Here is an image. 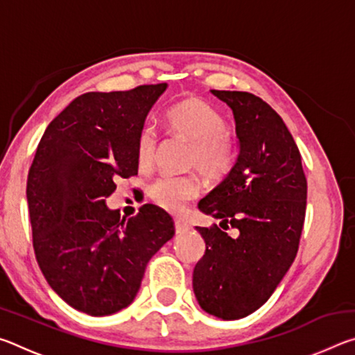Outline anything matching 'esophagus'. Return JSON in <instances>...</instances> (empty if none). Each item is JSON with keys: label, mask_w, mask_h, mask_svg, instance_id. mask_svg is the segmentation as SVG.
<instances>
[{"label": "esophagus", "mask_w": 355, "mask_h": 355, "mask_svg": "<svg viewBox=\"0 0 355 355\" xmlns=\"http://www.w3.org/2000/svg\"><path fill=\"white\" fill-rule=\"evenodd\" d=\"M191 230V225L188 222L183 220V219H175V232L177 235H184V233H188Z\"/></svg>", "instance_id": "34e87169"}]
</instances>
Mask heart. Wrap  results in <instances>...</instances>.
<instances>
[{"label": "heart", "instance_id": "heart-1", "mask_svg": "<svg viewBox=\"0 0 355 355\" xmlns=\"http://www.w3.org/2000/svg\"><path fill=\"white\" fill-rule=\"evenodd\" d=\"M166 122L173 133L192 142L189 166L197 167L209 180L224 178L236 161V142L225 130L222 114L202 98H186L166 112ZM158 152V135L152 125H144L136 136V163L148 171ZM200 192L197 175H163L150 184L148 196L156 205L171 213H182L186 203Z\"/></svg>", "mask_w": 355, "mask_h": 355}]
</instances>
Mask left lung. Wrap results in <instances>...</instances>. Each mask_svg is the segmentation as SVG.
Returning <instances> with one entry per match:
<instances>
[{"instance_id": "8db88e82", "label": "left lung", "mask_w": 355, "mask_h": 355, "mask_svg": "<svg viewBox=\"0 0 355 355\" xmlns=\"http://www.w3.org/2000/svg\"><path fill=\"white\" fill-rule=\"evenodd\" d=\"M232 107L239 155L228 175L199 209L237 230L197 227L205 254L192 288L200 307L220 320L254 313L271 297L296 258L307 207V178L284 120L249 92L211 91Z\"/></svg>"}]
</instances>
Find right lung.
<instances>
[{
    "label": "right lung",
    "instance_id": "1",
    "mask_svg": "<svg viewBox=\"0 0 355 355\" xmlns=\"http://www.w3.org/2000/svg\"><path fill=\"white\" fill-rule=\"evenodd\" d=\"M167 84L87 92L51 120L35 150L26 197L42 274L70 307L106 316L133 302L147 263L175 233L146 203L120 218L105 199L137 173L136 136Z\"/></svg>",
    "mask_w": 355,
    "mask_h": 355
}]
</instances>
